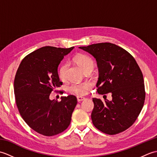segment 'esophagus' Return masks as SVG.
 <instances>
[{
    "label": "esophagus",
    "mask_w": 157,
    "mask_h": 157,
    "mask_svg": "<svg viewBox=\"0 0 157 157\" xmlns=\"http://www.w3.org/2000/svg\"><path fill=\"white\" fill-rule=\"evenodd\" d=\"M84 99H85V98L82 97V96H78V97H77V100H78V102H81L82 101H84Z\"/></svg>",
    "instance_id": "obj_1"
}]
</instances>
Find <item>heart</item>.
Returning a JSON list of instances; mask_svg holds the SVG:
<instances>
[{"label": "heart", "mask_w": 157, "mask_h": 157, "mask_svg": "<svg viewBox=\"0 0 157 157\" xmlns=\"http://www.w3.org/2000/svg\"><path fill=\"white\" fill-rule=\"evenodd\" d=\"M75 61L84 71L89 69H93L94 65L93 60L90 57H89L88 56L85 55H78L75 58ZM67 67L68 64L67 63H63L59 67L58 70V75L60 79H65ZM91 87L92 84L88 82L74 83V84H71L69 87V90L77 95L83 96L87 94L88 91L91 88Z\"/></svg>", "instance_id": "heart-1"}]
</instances>
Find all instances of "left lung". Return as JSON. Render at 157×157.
Segmentation results:
<instances>
[{
    "label": "left lung",
    "mask_w": 157,
    "mask_h": 157,
    "mask_svg": "<svg viewBox=\"0 0 157 157\" xmlns=\"http://www.w3.org/2000/svg\"><path fill=\"white\" fill-rule=\"evenodd\" d=\"M79 48L90 53L97 62L98 94L110 92L112 96L111 101L92 98L93 124L109 135L125 131L135 122L144 103V79L138 65L128 51L112 43Z\"/></svg>",
    "instance_id": "obj_1"
}]
</instances>
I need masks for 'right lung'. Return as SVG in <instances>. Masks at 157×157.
I'll return each instance as SVG.
<instances>
[{"label": "right lung", "mask_w": 157, "mask_h": 157, "mask_svg": "<svg viewBox=\"0 0 157 157\" xmlns=\"http://www.w3.org/2000/svg\"><path fill=\"white\" fill-rule=\"evenodd\" d=\"M73 48L44 46L26 56L17 71L14 94L19 112L25 123L42 135L59 134L71 122L78 102L75 96H63L58 102L49 96L63 84L58 67Z\"/></svg>", "instance_id": "1"}]
</instances>
